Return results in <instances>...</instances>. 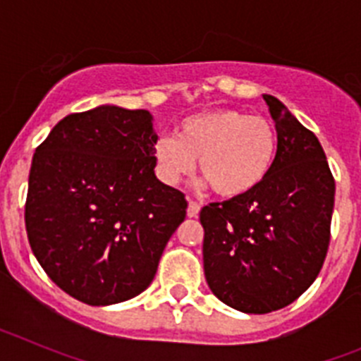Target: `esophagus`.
<instances>
[{
  "mask_svg": "<svg viewBox=\"0 0 361 361\" xmlns=\"http://www.w3.org/2000/svg\"><path fill=\"white\" fill-rule=\"evenodd\" d=\"M199 212H200V204L195 202V200H190V204H188V216L193 219V216L199 215Z\"/></svg>",
  "mask_w": 361,
  "mask_h": 361,
  "instance_id": "1",
  "label": "esophagus"
}]
</instances>
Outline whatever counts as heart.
I'll return each mask as SVG.
<instances>
[{"mask_svg":"<svg viewBox=\"0 0 361 361\" xmlns=\"http://www.w3.org/2000/svg\"><path fill=\"white\" fill-rule=\"evenodd\" d=\"M276 153L279 135L267 117L215 108L186 117L177 137H162L155 145V162L162 180L177 184L193 173L199 159L200 175L216 195L240 199L266 180Z\"/></svg>","mask_w":361,"mask_h":361,"instance_id":"heart-1","label":"heart"}]
</instances>
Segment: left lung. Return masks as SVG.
<instances>
[{"mask_svg":"<svg viewBox=\"0 0 361 361\" xmlns=\"http://www.w3.org/2000/svg\"><path fill=\"white\" fill-rule=\"evenodd\" d=\"M279 135L271 173L253 193L200 209L204 275L229 307L266 314L314 282L331 240L334 177L317 135L264 95Z\"/></svg>","mask_w":361,"mask_h":361,"instance_id":"left-lung-1","label":"left lung"}]
</instances>
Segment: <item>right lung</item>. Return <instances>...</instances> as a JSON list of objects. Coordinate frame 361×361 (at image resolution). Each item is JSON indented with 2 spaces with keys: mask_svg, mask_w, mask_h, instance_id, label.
Wrapping results in <instances>:
<instances>
[{
  "mask_svg": "<svg viewBox=\"0 0 361 361\" xmlns=\"http://www.w3.org/2000/svg\"><path fill=\"white\" fill-rule=\"evenodd\" d=\"M152 116L99 106L70 114L32 159L25 226L57 288L88 305L145 291L186 216L183 191L155 177Z\"/></svg>",
  "mask_w": 361,
  "mask_h": 361,
  "instance_id": "obj_1",
  "label": "right lung"
}]
</instances>
